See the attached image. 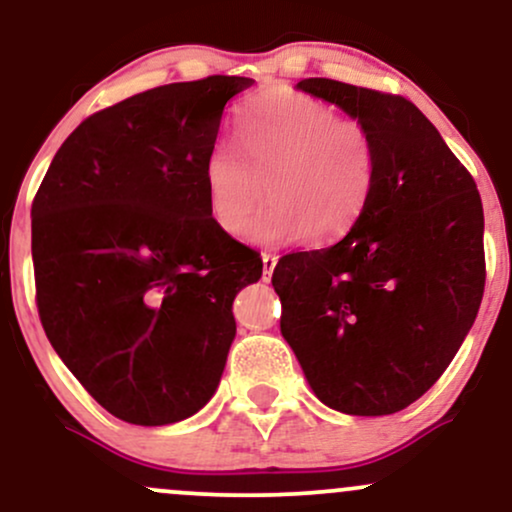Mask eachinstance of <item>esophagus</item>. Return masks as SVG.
I'll return each mask as SVG.
<instances>
[{"mask_svg": "<svg viewBox=\"0 0 512 512\" xmlns=\"http://www.w3.org/2000/svg\"><path fill=\"white\" fill-rule=\"evenodd\" d=\"M276 262H279V257L272 255V252H262V274H264V281L272 279V272H274Z\"/></svg>", "mask_w": 512, "mask_h": 512, "instance_id": "obj_1", "label": "esophagus"}]
</instances>
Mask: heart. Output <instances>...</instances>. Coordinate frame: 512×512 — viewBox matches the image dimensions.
Returning a JSON list of instances; mask_svg holds the SVG:
<instances>
[{
	"instance_id": "obj_1",
	"label": "heart",
	"mask_w": 512,
	"mask_h": 512,
	"mask_svg": "<svg viewBox=\"0 0 512 512\" xmlns=\"http://www.w3.org/2000/svg\"><path fill=\"white\" fill-rule=\"evenodd\" d=\"M238 151L219 144L204 161L214 221L240 236L263 196L273 202L248 227L257 245L332 243L366 209L375 182V149L366 127L342 120L330 103L305 93H264L240 110Z\"/></svg>"
}]
</instances>
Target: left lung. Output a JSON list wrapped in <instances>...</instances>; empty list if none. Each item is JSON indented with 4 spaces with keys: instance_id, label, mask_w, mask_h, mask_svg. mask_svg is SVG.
Masks as SVG:
<instances>
[{
    "instance_id": "obj_1",
    "label": "left lung",
    "mask_w": 512,
    "mask_h": 512,
    "mask_svg": "<svg viewBox=\"0 0 512 512\" xmlns=\"http://www.w3.org/2000/svg\"><path fill=\"white\" fill-rule=\"evenodd\" d=\"M298 88L356 117L375 182L349 233L276 264L281 334L320 402L395 414L443 375L484 296V209L469 170L407 98L303 79Z\"/></svg>"
}]
</instances>
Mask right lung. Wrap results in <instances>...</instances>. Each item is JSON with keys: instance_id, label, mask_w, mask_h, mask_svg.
<instances>
[{"instance_id": "1", "label": "right lung", "mask_w": 512, "mask_h": 512, "mask_svg": "<svg viewBox=\"0 0 512 512\" xmlns=\"http://www.w3.org/2000/svg\"><path fill=\"white\" fill-rule=\"evenodd\" d=\"M255 81L137 93L64 139L33 199L35 303L52 349L117 419L197 414L236 337L233 298L262 260L214 221L204 161L226 103Z\"/></svg>"}]
</instances>
